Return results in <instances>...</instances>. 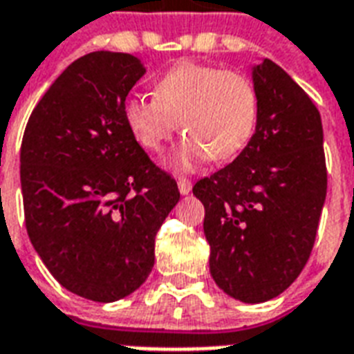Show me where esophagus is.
Wrapping results in <instances>:
<instances>
[{
	"instance_id": "1",
	"label": "esophagus",
	"mask_w": 354,
	"mask_h": 354,
	"mask_svg": "<svg viewBox=\"0 0 354 354\" xmlns=\"http://www.w3.org/2000/svg\"><path fill=\"white\" fill-rule=\"evenodd\" d=\"M191 187H193V183H191L189 178H183V176L178 178V189H180V193L189 194L191 193Z\"/></svg>"
}]
</instances>
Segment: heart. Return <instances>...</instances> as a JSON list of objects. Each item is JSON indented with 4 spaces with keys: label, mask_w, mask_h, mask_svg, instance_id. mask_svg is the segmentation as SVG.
<instances>
[{
    "label": "heart",
    "mask_w": 354,
    "mask_h": 354,
    "mask_svg": "<svg viewBox=\"0 0 354 354\" xmlns=\"http://www.w3.org/2000/svg\"><path fill=\"white\" fill-rule=\"evenodd\" d=\"M259 97L252 79L235 69L182 60L154 84V97L132 95L122 118L141 147L160 152L178 127L185 132L174 165L189 171L209 156L227 160L253 136Z\"/></svg>",
    "instance_id": "heart-1"
}]
</instances>
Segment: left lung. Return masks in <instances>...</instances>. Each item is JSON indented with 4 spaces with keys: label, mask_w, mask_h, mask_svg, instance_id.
<instances>
[{
    "label": "left lung",
    "mask_w": 354,
    "mask_h": 354,
    "mask_svg": "<svg viewBox=\"0 0 354 354\" xmlns=\"http://www.w3.org/2000/svg\"><path fill=\"white\" fill-rule=\"evenodd\" d=\"M255 133L235 161L194 183L204 204L209 272L227 296L263 303L297 279L327 194L322 118L272 60L253 68Z\"/></svg>",
    "instance_id": "1"
}]
</instances>
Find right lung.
<instances>
[{
	"label": "right lung",
	"mask_w": 354,
	"mask_h": 354,
	"mask_svg": "<svg viewBox=\"0 0 354 354\" xmlns=\"http://www.w3.org/2000/svg\"><path fill=\"white\" fill-rule=\"evenodd\" d=\"M143 75L127 53L80 57L35 106L19 150L30 242L64 288L91 301H118L143 285L156 233L180 200L176 180L122 118Z\"/></svg>",
	"instance_id": "add662e5"
}]
</instances>
